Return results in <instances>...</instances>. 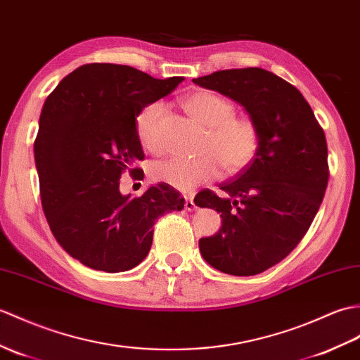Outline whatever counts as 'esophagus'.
<instances>
[{
  "instance_id": "obj_1",
  "label": "esophagus",
  "mask_w": 360,
  "mask_h": 360,
  "mask_svg": "<svg viewBox=\"0 0 360 360\" xmlns=\"http://www.w3.org/2000/svg\"><path fill=\"white\" fill-rule=\"evenodd\" d=\"M186 198V204H184V207H186V210H188V212H191V210H195V202H193V196L191 195H187V196H184Z\"/></svg>"
}]
</instances>
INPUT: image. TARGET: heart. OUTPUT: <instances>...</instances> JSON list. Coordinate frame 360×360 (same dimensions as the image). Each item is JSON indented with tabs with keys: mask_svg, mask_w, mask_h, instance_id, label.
<instances>
[{
	"mask_svg": "<svg viewBox=\"0 0 360 360\" xmlns=\"http://www.w3.org/2000/svg\"><path fill=\"white\" fill-rule=\"evenodd\" d=\"M182 108L191 120L205 127L199 152L193 160L169 158L155 162L150 176L158 182L190 191L199 184L219 176L221 169L227 174L244 172L256 160L261 146L259 124L248 113H235L231 99L210 90H196L182 99ZM164 112L162 103L146 105L135 120L136 136L142 147L153 155L164 150L160 120Z\"/></svg>",
	"mask_w": 360,
	"mask_h": 360,
	"instance_id": "obj_1",
	"label": "heart"
}]
</instances>
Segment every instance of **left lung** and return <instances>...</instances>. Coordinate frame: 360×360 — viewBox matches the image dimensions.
<instances>
[{"label": "left lung", "instance_id": "8db88e82", "mask_svg": "<svg viewBox=\"0 0 360 360\" xmlns=\"http://www.w3.org/2000/svg\"><path fill=\"white\" fill-rule=\"evenodd\" d=\"M193 82L244 105L261 130L256 160L221 184L224 195L205 188L195 198L222 218L216 235L199 239L200 255L222 273L259 274L293 252L319 210L330 176L323 129L295 86L259 67Z\"/></svg>", "mask_w": 360, "mask_h": 360}]
</instances>
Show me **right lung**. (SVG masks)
Instances as JSON below:
<instances>
[{"mask_svg":"<svg viewBox=\"0 0 360 360\" xmlns=\"http://www.w3.org/2000/svg\"><path fill=\"white\" fill-rule=\"evenodd\" d=\"M182 77L156 79L135 67L91 63L67 75L50 94L33 144L41 204L67 253L94 270L127 271L148 255L153 225L184 208L178 190L161 182L122 196L120 179L144 160L135 120Z\"/></svg>","mask_w":360,"mask_h":360,"instance_id":"add662e5","label":"right lung"}]
</instances>
